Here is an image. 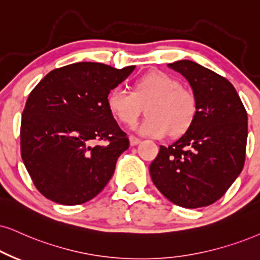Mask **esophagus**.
I'll list each match as a JSON object with an SVG mask.
<instances>
[{
	"label": "esophagus",
	"mask_w": 260,
	"mask_h": 260,
	"mask_svg": "<svg viewBox=\"0 0 260 260\" xmlns=\"http://www.w3.org/2000/svg\"><path fill=\"white\" fill-rule=\"evenodd\" d=\"M140 141H141V140L139 139V138H137V137H134V136H131V137H129V144H131V145H132V146L138 145V144H139Z\"/></svg>",
	"instance_id": "obj_1"
}]
</instances>
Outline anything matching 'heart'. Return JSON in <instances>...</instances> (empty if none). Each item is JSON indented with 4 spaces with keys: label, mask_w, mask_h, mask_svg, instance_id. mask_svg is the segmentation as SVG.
Listing matches in <instances>:
<instances>
[{
    "label": "heart",
    "mask_w": 260,
    "mask_h": 260,
    "mask_svg": "<svg viewBox=\"0 0 260 260\" xmlns=\"http://www.w3.org/2000/svg\"><path fill=\"white\" fill-rule=\"evenodd\" d=\"M108 107L115 119L132 124L146 107L147 116L138 123L137 132L162 138L170 132L179 136L188 129L197 113V101L177 79L163 72H151L134 83L133 92L117 86L108 96Z\"/></svg>",
    "instance_id": "b5f03b06"
}]
</instances>
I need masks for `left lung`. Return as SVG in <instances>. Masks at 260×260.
I'll return each instance as SVG.
<instances>
[{"label":"left lung","mask_w":260,"mask_h":260,"mask_svg":"<svg viewBox=\"0 0 260 260\" xmlns=\"http://www.w3.org/2000/svg\"><path fill=\"white\" fill-rule=\"evenodd\" d=\"M168 66L188 80L197 113L179 140L159 147L150 175L175 205L203 208L224 196L244 168L247 113L224 77L189 60Z\"/></svg>","instance_id":"1"}]
</instances>
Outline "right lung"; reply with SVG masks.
<instances>
[{"label":"right lung","mask_w":260,"mask_h":260,"mask_svg":"<svg viewBox=\"0 0 260 260\" xmlns=\"http://www.w3.org/2000/svg\"><path fill=\"white\" fill-rule=\"evenodd\" d=\"M134 68L78 62L51 71L31 91L21 117V158L45 198L79 205L109 182L129 140L108 96Z\"/></svg>","instance_id":"add662e5"}]
</instances>
